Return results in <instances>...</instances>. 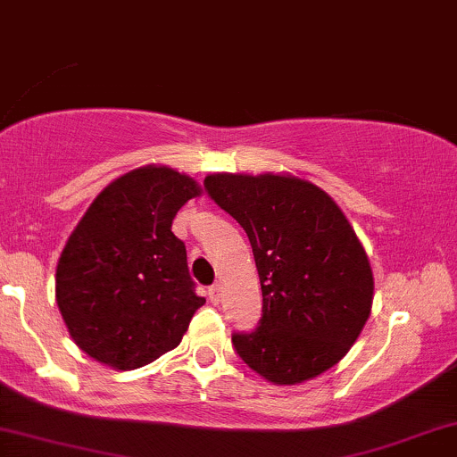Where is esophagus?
<instances>
[{
	"instance_id": "1",
	"label": "esophagus",
	"mask_w": 457,
	"mask_h": 457,
	"mask_svg": "<svg viewBox=\"0 0 457 457\" xmlns=\"http://www.w3.org/2000/svg\"><path fill=\"white\" fill-rule=\"evenodd\" d=\"M208 298H211L212 303H219V298H221V286H219V283L208 287Z\"/></svg>"
}]
</instances>
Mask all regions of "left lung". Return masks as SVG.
Segmentation results:
<instances>
[{"instance_id": "8db88e82", "label": "left lung", "mask_w": 457, "mask_h": 457, "mask_svg": "<svg viewBox=\"0 0 457 457\" xmlns=\"http://www.w3.org/2000/svg\"><path fill=\"white\" fill-rule=\"evenodd\" d=\"M204 188L249 236L260 275L262 318L232 333L236 354L275 385L339 363L370 318L374 277L337 204L295 176L212 174Z\"/></svg>"}]
</instances>
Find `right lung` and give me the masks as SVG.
<instances>
[{
  "instance_id": "1",
  "label": "right lung",
  "mask_w": 457,
  "mask_h": 457,
  "mask_svg": "<svg viewBox=\"0 0 457 457\" xmlns=\"http://www.w3.org/2000/svg\"><path fill=\"white\" fill-rule=\"evenodd\" d=\"M199 195L193 178L141 167L92 202L62 251L55 301L83 353L115 370H137L174 350L195 295L187 249L171 232L176 212Z\"/></svg>"
}]
</instances>
